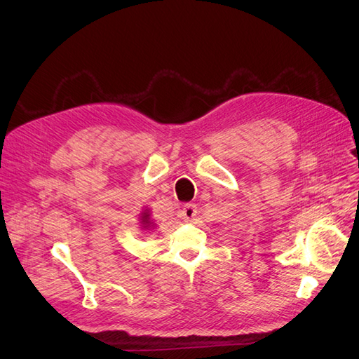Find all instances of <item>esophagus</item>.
<instances>
[{
    "mask_svg": "<svg viewBox=\"0 0 359 359\" xmlns=\"http://www.w3.org/2000/svg\"><path fill=\"white\" fill-rule=\"evenodd\" d=\"M181 214H182V219H184V222H191L194 217L198 215V208H196V205H193V203H189V205H186L182 208V211H181Z\"/></svg>",
    "mask_w": 359,
    "mask_h": 359,
    "instance_id": "obj_1",
    "label": "esophagus"
}]
</instances>
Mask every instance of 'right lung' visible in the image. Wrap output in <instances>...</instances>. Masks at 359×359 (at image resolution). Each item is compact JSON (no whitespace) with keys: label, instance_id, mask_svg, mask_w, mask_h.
Wrapping results in <instances>:
<instances>
[{"label":"right lung","instance_id":"right-lung-1","mask_svg":"<svg viewBox=\"0 0 359 359\" xmlns=\"http://www.w3.org/2000/svg\"><path fill=\"white\" fill-rule=\"evenodd\" d=\"M139 223H140V229L147 231V232H153L156 229V222L151 219V210L149 208H142L139 214Z\"/></svg>","mask_w":359,"mask_h":359}]
</instances>
